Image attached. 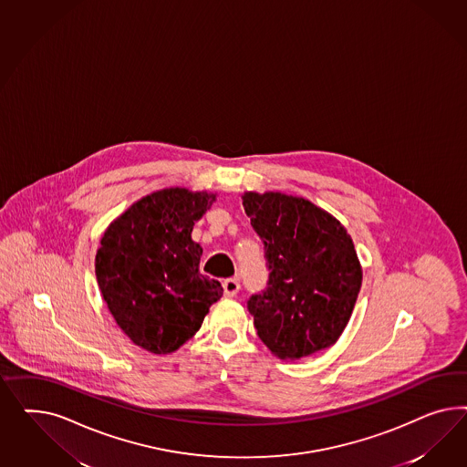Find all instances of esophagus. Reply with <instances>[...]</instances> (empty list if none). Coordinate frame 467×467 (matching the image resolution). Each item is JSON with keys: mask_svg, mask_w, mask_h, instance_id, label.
I'll return each mask as SVG.
<instances>
[{"mask_svg": "<svg viewBox=\"0 0 467 467\" xmlns=\"http://www.w3.org/2000/svg\"><path fill=\"white\" fill-rule=\"evenodd\" d=\"M223 287H224V296L234 297L240 293V281L238 279H226L223 283Z\"/></svg>", "mask_w": 467, "mask_h": 467, "instance_id": "34e87169", "label": "esophagus"}]
</instances>
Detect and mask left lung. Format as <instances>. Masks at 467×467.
Returning a JSON list of instances; mask_svg holds the SVG:
<instances>
[{
  "label": "left lung",
  "mask_w": 467,
  "mask_h": 467,
  "mask_svg": "<svg viewBox=\"0 0 467 467\" xmlns=\"http://www.w3.org/2000/svg\"><path fill=\"white\" fill-rule=\"evenodd\" d=\"M244 213L264 243L267 287L248 297L258 337L283 359L336 344L361 287L353 240L305 198L244 193Z\"/></svg>",
  "instance_id": "1"
}]
</instances>
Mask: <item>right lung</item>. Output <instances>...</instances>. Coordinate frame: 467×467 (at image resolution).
I'll use <instances>...</instances> for the list:
<instances>
[{"label": "right lung", "instance_id": "1", "mask_svg": "<svg viewBox=\"0 0 467 467\" xmlns=\"http://www.w3.org/2000/svg\"><path fill=\"white\" fill-rule=\"evenodd\" d=\"M213 195L161 190L133 203L100 240L96 277L119 328L154 354L195 336L223 285L200 274L202 246L192 229Z\"/></svg>", "mask_w": 467, "mask_h": 467}]
</instances>
